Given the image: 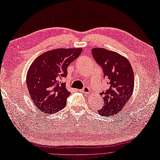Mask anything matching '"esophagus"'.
<instances>
[{"mask_svg":"<svg viewBox=\"0 0 160 160\" xmlns=\"http://www.w3.org/2000/svg\"><path fill=\"white\" fill-rule=\"evenodd\" d=\"M82 92L86 93V94H88L89 93V92H90V89H89V88L88 86H85V87L83 88V89H82Z\"/></svg>","mask_w":160,"mask_h":160,"instance_id":"34e87169","label":"esophagus"}]
</instances>
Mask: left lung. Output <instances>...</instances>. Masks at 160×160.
Listing matches in <instances>:
<instances>
[{"instance_id": "8db88e82", "label": "left lung", "mask_w": 160, "mask_h": 160, "mask_svg": "<svg viewBox=\"0 0 160 160\" xmlns=\"http://www.w3.org/2000/svg\"><path fill=\"white\" fill-rule=\"evenodd\" d=\"M93 57L102 67L104 79L109 87L101 92L104 106L98 113L104 116L116 115L124 108L134 89V73L129 61L122 55L105 48H93Z\"/></svg>"}]
</instances>
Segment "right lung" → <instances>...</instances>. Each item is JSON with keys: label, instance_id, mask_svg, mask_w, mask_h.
<instances>
[{"label": "right lung", "instance_id": "obj_1", "mask_svg": "<svg viewBox=\"0 0 160 160\" xmlns=\"http://www.w3.org/2000/svg\"><path fill=\"white\" fill-rule=\"evenodd\" d=\"M82 48H59L46 52L34 60L27 74V86L33 104L41 112L53 114L63 109L71 93L61 80L67 67Z\"/></svg>", "mask_w": 160, "mask_h": 160}]
</instances>
